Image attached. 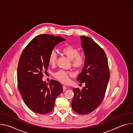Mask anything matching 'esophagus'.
Segmentation results:
<instances>
[{
	"mask_svg": "<svg viewBox=\"0 0 133 133\" xmlns=\"http://www.w3.org/2000/svg\"><path fill=\"white\" fill-rule=\"evenodd\" d=\"M63 91H65L66 89H67V87L65 86H63Z\"/></svg>",
	"mask_w": 133,
	"mask_h": 133,
	"instance_id": "1",
	"label": "esophagus"
}]
</instances>
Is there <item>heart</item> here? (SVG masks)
<instances>
[{
  "instance_id": "obj_1",
  "label": "heart",
  "mask_w": 133,
  "mask_h": 133,
  "mask_svg": "<svg viewBox=\"0 0 133 133\" xmlns=\"http://www.w3.org/2000/svg\"><path fill=\"white\" fill-rule=\"evenodd\" d=\"M62 51L71 60L72 65L77 68L82 67L85 63V56L79 52L78 49L72 46H67L62 49ZM57 60V54L54 50L51 51L48 57V63L54 66ZM72 72L64 70H59L54 74V76L63 83H67L69 81V76Z\"/></svg>"
}]
</instances>
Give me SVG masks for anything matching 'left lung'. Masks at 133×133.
Listing matches in <instances>:
<instances>
[{
  "label": "left lung",
  "instance_id": "1",
  "mask_svg": "<svg viewBox=\"0 0 133 133\" xmlns=\"http://www.w3.org/2000/svg\"><path fill=\"white\" fill-rule=\"evenodd\" d=\"M81 44L85 55V63L77 77V81L85 83L80 90L73 88L72 109L77 113L86 115L95 110L105 96L110 77L107 56L103 49L91 38L81 36Z\"/></svg>",
  "mask_w": 133,
  "mask_h": 133
}]
</instances>
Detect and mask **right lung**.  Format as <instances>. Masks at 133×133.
<instances>
[{
  "instance_id": "1",
  "label": "right lung",
  "mask_w": 133,
  "mask_h": 133,
  "mask_svg": "<svg viewBox=\"0 0 133 133\" xmlns=\"http://www.w3.org/2000/svg\"><path fill=\"white\" fill-rule=\"evenodd\" d=\"M66 39L60 36L42 34L32 39L23 50L17 68L18 90L26 106L32 111L46 114L54 107L56 98L63 91L58 81L43 82L49 66L48 57L55 46Z\"/></svg>"
}]
</instances>
